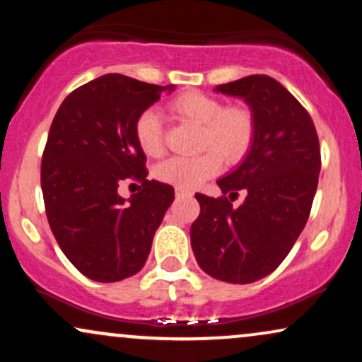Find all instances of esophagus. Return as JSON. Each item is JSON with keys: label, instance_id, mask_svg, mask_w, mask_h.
I'll return each mask as SVG.
<instances>
[{"label": "esophagus", "instance_id": "esophagus-1", "mask_svg": "<svg viewBox=\"0 0 362 362\" xmlns=\"http://www.w3.org/2000/svg\"><path fill=\"white\" fill-rule=\"evenodd\" d=\"M175 195H177L178 199H180V197H190V195H192V192H190V190H187V189H182V187H177Z\"/></svg>", "mask_w": 362, "mask_h": 362}]
</instances>
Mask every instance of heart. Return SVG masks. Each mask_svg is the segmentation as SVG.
Wrapping results in <instances>:
<instances>
[{"label":"heart","instance_id":"obj_1","mask_svg":"<svg viewBox=\"0 0 362 362\" xmlns=\"http://www.w3.org/2000/svg\"><path fill=\"white\" fill-rule=\"evenodd\" d=\"M170 110L201 126V148L211 149L197 156H172L161 161L155 170V177L165 184L195 189L219 172L221 158L228 163H236L252 146L255 119L247 107H223L218 98L202 91H185L170 102ZM134 136L148 156L161 155L163 129L155 109L141 112L134 124Z\"/></svg>","mask_w":362,"mask_h":362}]
</instances>
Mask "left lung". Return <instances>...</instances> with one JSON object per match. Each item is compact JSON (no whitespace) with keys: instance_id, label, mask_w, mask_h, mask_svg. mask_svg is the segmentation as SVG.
Segmentation results:
<instances>
[{"instance_id":"8db88e82","label":"left lung","mask_w":362,"mask_h":362,"mask_svg":"<svg viewBox=\"0 0 362 362\" xmlns=\"http://www.w3.org/2000/svg\"><path fill=\"white\" fill-rule=\"evenodd\" d=\"M214 91L247 103L255 136L242 163L216 182L228 197L195 194L201 213L190 226V245L211 277L250 284L276 271L308 221L320 173L318 136L308 112L271 76L252 74ZM238 189L247 197L235 208Z\"/></svg>"}]
</instances>
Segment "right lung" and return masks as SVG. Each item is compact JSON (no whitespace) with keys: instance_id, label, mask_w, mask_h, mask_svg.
<instances>
[{"instance_id":"obj_1","label":"right lung","mask_w":362,"mask_h":362,"mask_svg":"<svg viewBox=\"0 0 362 362\" xmlns=\"http://www.w3.org/2000/svg\"><path fill=\"white\" fill-rule=\"evenodd\" d=\"M173 90L103 74L69 93L52 120L40 168L45 213L61 250L91 281L138 274L173 202L172 185L146 178L134 136L141 112ZM126 177L144 185L129 199L118 194Z\"/></svg>"}]
</instances>
